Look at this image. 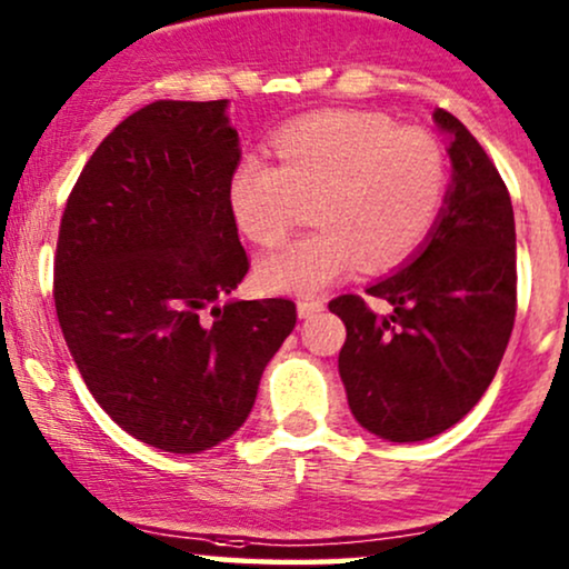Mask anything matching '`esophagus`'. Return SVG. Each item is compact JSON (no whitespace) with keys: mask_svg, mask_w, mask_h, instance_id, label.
Returning <instances> with one entry per match:
<instances>
[{"mask_svg":"<svg viewBox=\"0 0 569 569\" xmlns=\"http://www.w3.org/2000/svg\"><path fill=\"white\" fill-rule=\"evenodd\" d=\"M319 311H325V298H300V300H298V313H300V319L317 317Z\"/></svg>","mask_w":569,"mask_h":569,"instance_id":"34e87169","label":"esophagus"}]
</instances>
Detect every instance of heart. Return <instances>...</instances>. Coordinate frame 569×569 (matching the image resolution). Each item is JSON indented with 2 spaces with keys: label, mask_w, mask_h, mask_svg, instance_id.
Instances as JSON below:
<instances>
[{
  "label": "heart",
  "mask_w": 569,
  "mask_h": 569,
  "mask_svg": "<svg viewBox=\"0 0 569 569\" xmlns=\"http://www.w3.org/2000/svg\"><path fill=\"white\" fill-rule=\"evenodd\" d=\"M277 162L247 153L233 167L229 204L252 242L277 247L313 202L317 231L260 260L266 290L311 296L362 260L367 271L402 263L426 242L447 197L442 143L423 127L378 111L300 117L271 138Z\"/></svg>",
  "instance_id": "b5f03b06"
}]
</instances>
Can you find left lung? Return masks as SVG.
Masks as SVG:
<instances>
[{
  "mask_svg": "<svg viewBox=\"0 0 569 569\" xmlns=\"http://www.w3.org/2000/svg\"><path fill=\"white\" fill-rule=\"evenodd\" d=\"M452 132V189L429 244L367 296H338L346 325L338 370L353 418L389 442H420L456 426L496 378L517 317L511 197L479 140L437 109Z\"/></svg>",
  "mask_w": 569,
  "mask_h": 569,
  "instance_id": "1",
  "label": "left lung"
}]
</instances>
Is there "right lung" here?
<instances>
[{"label": "right lung", "instance_id": "obj_1", "mask_svg": "<svg viewBox=\"0 0 569 569\" xmlns=\"http://www.w3.org/2000/svg\"><path fill=\"white\" fill-rule=\"evenodd\" d=\"M237 164L226 100H153L92 151L60 218L52 298L79 376L164 452L229 439L298 322L287 298L218 306L250 271L229 204Z\"/></svg>", "mask_w": 569, "mask_h": 569}]
</instances>
